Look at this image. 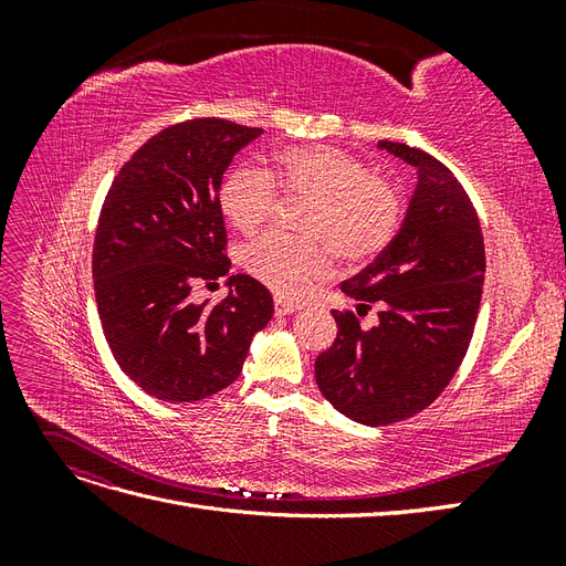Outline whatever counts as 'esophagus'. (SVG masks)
Wrapping results in <instances>:
<instances>
[{"instance_id":"obj_1","label":"esophagus","mask_w":566,"mask_h":566,"mask_svg":"<svg viewBox=\"0 0 566 566\" xmlns=\"http://www.w3.org/2000/svg\"><path fill=\"white\" fill-rule=\"evenodd\" d=\"M300 310V304L293 302V300H283V297H276V314L279 316H287V314H295Z\"/></svg>"}]
</instances>
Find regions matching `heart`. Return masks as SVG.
Masks as SVG:
<instances>
[{"mask_svg":"<svg viewBox=\"0 0 566 566\" xmlns=\"http://www.w3.org/2000/svg\"><path fill=\"white\" fill-rule=\"evenodd\" d=\"M276 190L312 202L302 224V233L312 238L266 233L243 250V266L283 297H302L331 276L328 244L342 262L361 264L389 245L401 219L397 188L373 177L364 160L331 146L285 148L266 175L252 167L231 169L219 188V208L233 229L252 235L276 210Z\"/></svg>","mask_w":566,"mask_h":566,"instance_id":"b5f03b06","label":"heart"}]
</instances>
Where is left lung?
I'll return each instance as SVG.
<instances>
[{
  "mask_svg": "<svg viewBox=\"0 0 566 566\" xmlns=\"http://www.w3.org/2000/svg\"><path fill=\"white\" fill-rule=\"evenodd\" d=\"M416 167L418 184L391 243L342 290L356 312L380 306L364 331L333 312L337 337L316 358V385L342 416L382 427L420 413L465 358L484 287V235L465 188L430 153L380 142Z\"/></svg>",
  "mask_w": 566,
  "mask_h": 566,
  "instance_id": "obj_1",
  "label": "left lung"
}]
</instances>
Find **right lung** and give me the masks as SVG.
Wrapping results in <instances>:
<instances>
[{"label": "right lung", "mask_w": 566, "mask_h": 566, "mask_svg": "<svg viewBox=\"0 0 566 566\" xmlns=\"http://www.w3.org/2000/svg\"><path fill=\"white\" fill-rule=\"evenodd\" d=\"M262 134L219 117L188 119L148 139L115 177L94 238V293L117 366L150 397L191 403L238 380L252 337L273 316L248 273L229 295L193 304L191 290L227 276L219 188Z\"/></svg>", "instance_id": "1"}]
</instances>
